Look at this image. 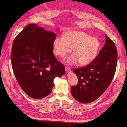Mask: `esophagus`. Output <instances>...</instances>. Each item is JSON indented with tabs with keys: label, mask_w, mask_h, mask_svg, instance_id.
<instances>
[{
	"label": "esophagus",
	"mask_w": 127,
	"mask_h": 127,
	"mask_svg": "<svg viewBox=\"0 0 127 127\" xmlns=\"http://www.w3.org/2000/svg\"><path fill=\"white\" fill-rule=\"evenodd\" d=\"M65 70L67 72H68L70 70V69L69 67H68V66H65Z\"/></svg>",
	"instance_id": "34e87169"
}]
</instances>
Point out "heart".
Masks as SVG:
<instances>
[{
	"label": "heart",
	"mask_w": 127,
	"mask_h": 127,
	"mask_svg": "<svg viewBox=\"0 0 127 127\" xmlns=\"http://www.w3.org/2000/svg\"><path fill=\"white\" fill-rule=\"evenodd\" d=\"M99 46L98 39L80 31L68 32L65 36H58L53 42L56 55L63 58L67 56L73 49L74 53L66 60V62L70 65L78 62L81 65L90 64L95 59Z\"/></svg>",
	"instance_id": "obj_1"
}]
</instances>
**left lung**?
<instances>
[{"label":"left lung","mask_w":127,"mask_h":127,"mask_svg":"<svg viewBox=\"0 0 127 127\" xmlns=\"http://www.w3.org/2000/svg\"><path fill=\"white\" fill-rule=\"evenodd\" d=\"M117 52L114 43L105 35V43L98 55L90 64L72 70L78 78L71 87L72 96L79 102L95 101L108 89L114 76Z\"/></svg>","instance_id":"8db88e82"}]
</instances>
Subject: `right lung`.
I'll list each match as a JSON object with an SVG mask.
<instances>
[{"label":"right lung","mask_w":127,"mask_h":127,"mask_svg":"<svg viewBox=\"0 0 127 127\" xmlns=\"http://www.w3.org/2000/svg\"><path fill=\"white\" fill-rule=\"evenodd\" d=\"M56 38L54 32L32 24L25 26L13 41V72L21 88L32 98L48 96L53 87L55 78L65 74L64 65L53 53Z\"/></svg>","instance_id":"right-lung-1"}]
</instances>
